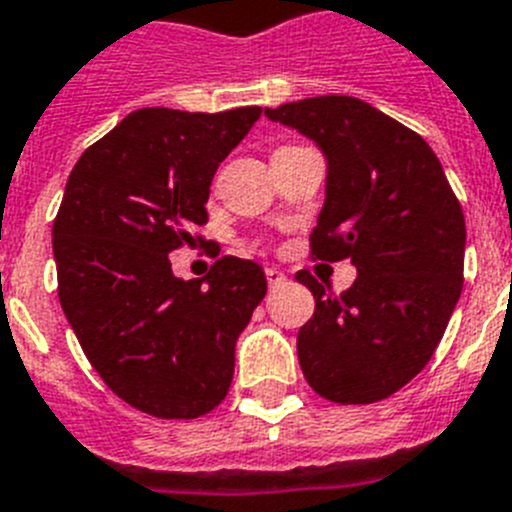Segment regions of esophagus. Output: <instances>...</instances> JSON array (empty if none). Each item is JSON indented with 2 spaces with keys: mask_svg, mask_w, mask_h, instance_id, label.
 <instances>
[{
  "mask_svg": "<svg viewBox=\"0 0 512 512\" xmlns=\"http://www.w3.org/2000/svg\"><path fill=\"white\" fill-rule=\"evenodd\" d=\"M266 282H269V287H279V284L287 282V274L277 266H266Z\"/></svg>",
  "mask_w": 512,
  "mask_h": 512,
  "instance_id": "1",
  "label": "esophagus"
}]
</instances>
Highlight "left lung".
Returning <instances> with one entry per match:
<instances>
[{"label": "left lung", "mask_w": 512, "mask_h": 512, "mask_svg": "<svg viewBox=\"0 0 512 512\" xmlns=\"http://www.w3.org/2000/svg\"><path fill=\"white\" fill-rule=\"evenodd\" d=\"M325 156V202L312 256L351 259L356 282L330 295L297 271L315 297L297 356L318 395L369 405L395 395L431 361L464 284L467 228L431 146L346 94L264 110Z\"/></svg>", "instance_id": "obj_1"}]
</instances>
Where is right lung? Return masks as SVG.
Listing matches in <instances>:
<instances>
[{
	"mask_svg": "<svg viewBox=\"0 0 512 512\" xmlns=\"http://www.w3.org/2000/svg\"><path fill=\"white\" fill-rule=\"evenodd\" d=\"M261 107H143L81 153L53 223L58 297L89 364L153 418H200L233 382L235 341L266 295L259 264L179 279L169 253L207 223L217 166Z\"/></svg>",
	"mask_w": 512,
	"mask_h": 512,
	"instance_id": "obj_1",
	"label": "right lung"
}]
</instances>
